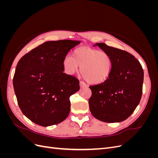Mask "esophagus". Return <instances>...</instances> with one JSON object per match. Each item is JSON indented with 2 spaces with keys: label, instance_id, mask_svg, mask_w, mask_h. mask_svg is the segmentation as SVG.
<instances>
[{
  "label": "esophagus",
  "instance_id": "esophagus-1",
  "mask_svg": "<svg viewBox=\"0 0 158 158\" xmlns=\"http://www.w3.org/2000/svg\"><path fill=\"white\" fill-rule=\"evenodd\" d=\"M80 86L81 88H84V87H86V84L83 81H80Z\"/></svg>",
  "mask_w": 158,
  "mask_h": 158
}]
</instances>
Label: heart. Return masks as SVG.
<instances>
[{"label":"heart","instance_id":"obj_1","mask_svg":"<svg viewBox=\"0 0 158 158\" xmlns=\"http://www.w3.org/2000/svg\"><path fill=\"white\" fill-rule=\"evenodd\" d=\"M66 73L74 74L80 70L82 77L90 84H100L106 81L113 67L111 56L107 52L89 47H80L74 50L73 56L63 60Z\"/></svg>","mask_w":158,"mask_h":158}]
</instances>
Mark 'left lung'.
Instances as JSON below:
<instances>
[{"mask_svg":"<svg viewBox=\"0 0 158 158\" xmlns=\"http://www.w3.org/2000/svg\"><path fill=\"white\" fill-rule=\"evenodd\" d=\"M111 56L113 67L105 82L91 85L89 106L92 115L106 123L126 120L139 104L142 94L144 70L140 62L128 52L103 43H97ZM94 45V46H95Z\"/></svg>","mask_w":158,"mask_h":158,"instance_id":"obj_1","label":"left lung"}]
</instances>
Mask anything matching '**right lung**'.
Masks as SVG:
<instances>
[{
	"instance_id": "add662e5",
	"label": "right lung",
	"mask_w": 158,
	"mask_h": 158,
	"mask_svg": "<svg viewBox=\"0 0 158 158\" xmlns=\"http://www.w3.org/2000/svg\"><path fill=\"white\" fill-rule=\"evenodd\" d=\"M79 41H47L18 61L13 86L18 106L30 121L42 127L56 125L68 117L70 97L79 80L63 73V60Z\"/></svg>"
}]
</instances>
